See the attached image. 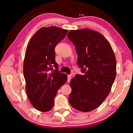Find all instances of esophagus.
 <instances>
[{
  "instance_id": "obj_1",
  "label": "esophagus",
  "mask_w": 133,
  "mask_h": 133,
  "mask_svg": "<svg viewBox=\"0 0 133 133\" xmlns=\"http://www.w3.org/2000/svg\"><path fill=\"white\" fill-rule=\"evenodd\" d=\"M71 79V75H68V80H67V81H68V82L70 81Z\"/></svg>"
}]
</instances>
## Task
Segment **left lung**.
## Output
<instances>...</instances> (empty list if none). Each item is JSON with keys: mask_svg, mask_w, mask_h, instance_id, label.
<instances>
[{"mask_svg": "<svg viewBox=\"0 0 133 133\" xmlns=\"http://www.w3.org/2000/svg\"><path fill=\"white\" fill-rule=\"evenodd\" d=\"M68 38L75 44L77 64L83 73L76 75L71 80L69 102L79 111H92L102 104L111 92L116 76L115 54L109 41L96 31L70 30Z\"/></svg>", "mask_w": 133, "mask_h": 133, "instance_id": "1", "label": "left lung"}]
</instances>
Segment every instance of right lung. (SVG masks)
<instances>
[{"instance_id":"right-lung-1","label":"right lung","mask_w":133,"mask_h":133,"mask_svg":"<svg viewBox=\"0 0 133 133\" xmlns=\"http://www.w3.org/2000/svg\"><path fill=\"white\" fill-rule=\"evenodd\" d=\"M67 32L56 26L42 27L27 46L23 67L25 90L30 103L39 111L48 112L53 108L58 90L67 81L66 74L58 70L54 50Z\"/></svg>"}]
</instances>
